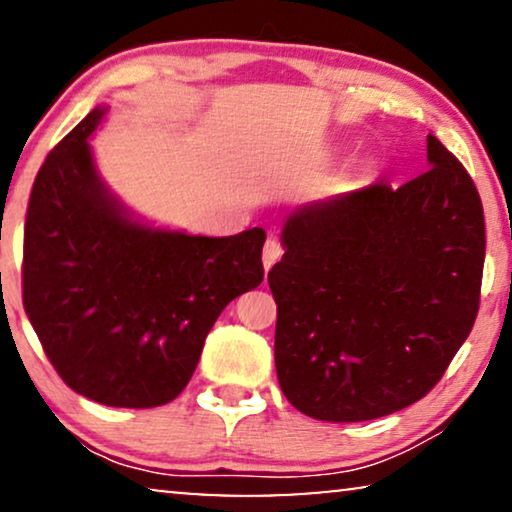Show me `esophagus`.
Instances as JSON below:
<instances>
[{
	"label": "esophagus",
	"mask_w": 512,
	"mask_h": 512,
	"mask_svg": "<svg viewBox=\"0 0 512 512\" xmlns=\"http://www.w3.org/2000/svg\"><path fill=\"white\" fill-rule=\"evenodd\" d=\"M284 254V247L282 242L277 240V237H268V242H265L263 247V265H265V272H268L272 265H275L279 258Z\"/></svg>",
	"instance_id": "esophagus-1"
}]
</instances>
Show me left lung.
Here are the masks:
<instances>
[{
  "instance_id": "left-lung-1",
  "label": "left lung",
  "mask_w": 512,
  "mask_h": 512,
  "mask_svg": "<svg viewBox=\"0 0 512 512\" xmlns=\"http://www.w3.org/2000/svg\"><path fill=\"white\" fill-rule=\"evenodd\" d=\"M429 170L314 202L268 272L277 380L293 408L368 422L436 387L478 317L485 216L464 165L426 137Z\"/></svg>"
}]
</instances>
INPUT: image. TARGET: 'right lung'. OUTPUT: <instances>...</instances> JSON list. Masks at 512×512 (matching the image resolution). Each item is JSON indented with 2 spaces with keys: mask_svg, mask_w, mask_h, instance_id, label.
I'll return each instance as SVG.
<instances>
[{
  "mask_svg": "<svg viewBox=\"0 0 512 512\" xmlns=\"http://www.w3.org/2000/svg\"><path fill=\"white\" fill-rule=\"evenodd\" d=\"M90 111L48 153L25 219L23 305L69 389L111 408L177 398L230 300L263 282V228L202 237L144 226L109 193Z\"/></svg>",
  "mask_w": 512,
  "mask_h": 512,
  "instance_id": "add662e5",
  "label": "right lung"
}]
</instances>
